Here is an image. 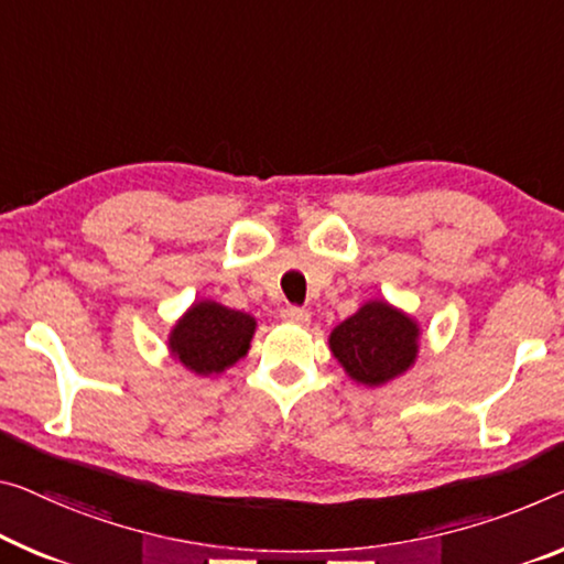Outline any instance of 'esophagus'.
<instances>
[{
	"label": "esophagus",
	"instance_id": "obj_1",
	"mask_svg": "<svg viewBox=\"0 0 564 564\" xmlns=\"http://www.w3.org/2000/svg\"><path fill=\"white\" fill-rule=\"evenodd\" d=\"M282 319L290 325L305 327V325H310V312L297 310V307H288V310H282Z\"/></svg>",
	"mask_w": 564,
	"mask_h": 564
}]
</instances>
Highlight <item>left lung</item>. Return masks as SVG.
Listing matches in <instances>:
<instances>
[{"label": "left lung", "instance_id": "8db88e82", "mask_svg": "<svg viewBox=\"0 0 564 564\" xmlns=\"http://www.w3.org/2000/svg\"><path fill=\"white\" fill-rule=\"evenodd\" d=\"M333 358L355 383L380 388L409 372L421 350V325L388 300H368L333 327Z\"/></svg>", "mask_w": 564, "mask_h": 564}]
</instances>
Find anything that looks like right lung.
Listing matches in <instances>:
<instances>
[{"label": "right lung", "instance_id": "right-lung-1", "mask_svg": "<svg viewBox=\"0 0 564 564\" xmlns=\"http://www.w3.org/2000/svg\"><path fill=\"white\" fill-rule=\"evenodd\" d=\"M257 319L216 300H196L169 333V355L198 378L221 376L252 348Z\"/></svg>", "mask_w": 564, "mask_h": 564}]
</instances>
